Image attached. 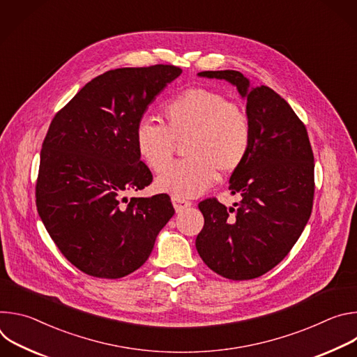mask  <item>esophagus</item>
I'll return each instance as SVG.
<instances>
[{
  "label": "esophagus",
  "mask_w": 357,
  "mask_h": 357,
  "mask_svg": "<svg viewBox=\"0 0 357 357\" xmlns=\"http://www.w3.org/2000/svg\"><path fill=\"white\" fill-rule=\"evenodd\" d=\"M172 203H174V208H175L176 212H181V211H183V209H186L192 205L189 200L182 199V197H172Z\"/></svg>",
  "instance_id": "1"
}]
</instances>
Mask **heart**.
Wrapping results in <instances>:
<instances>
[{
  "label": "heart",
  "mask_w": 357,
  "mask_h": 357,
  "mask_svg": "<svg viewBox=\"0 0 357 357\" xmlns=\"http://www.w3.org/2000/svg\"><path fill=\"white\" fill-rule=\"evenodd\" d=\"M162 117L164 126L141 119L135 127L138 155L155 172L165 169L176 144H182L186 158L157 178L160 192L182 199L197 196L213 185L216 172H234L248 154L250 117L220 91L186 89L167 101Z\"/></svg>",
  "instance_id": "heart-1"
}]
</instances>
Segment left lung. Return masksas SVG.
Listing matches in <instances>:
<instances>
[{
	"label": "left lung",
	"instance_id": "8db88e82",
	"mask_svg": "<svg viewBox=\"0 0 357 357\" xmlns=\"http://www.w3.org/2000/svg\"><path fill=\"white\" fill-rule=\"evenodd\" d=\"M197 75L237 87L247 100L252 137L244 162L230 176L229 189L241 200L230 209L216 197L199 203L205 225L196 237V250L216 274L252 280L284 260L310 220L314 152L305 124L273 89L250 87L237 70Z\"/></svg>",
	"mask_w": 357,
	"mask_h": 357
}]
</instances>
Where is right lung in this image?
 Instances as JSON below:
<instances>
[{
	"instance_id": "obj_1",
	"label": "right lung",
	"mask_w": 357,
	"mask_h": 357,
	"mask_svg": "<svg viewBox=\"0 0 357 357\" xmlns=\"http://www.w3.org/2000/svg\"><path fill=\"white\" fill-rule=\"evenodd\" d=\"M174 65L121 68L90 80L61 109L40 149L38 213L63 256L80 271L116 280L149 257L175 209L167 193L131 197L152 174L139 160L135 127L175 80Z\"/></svg>"
}]
</instances>
